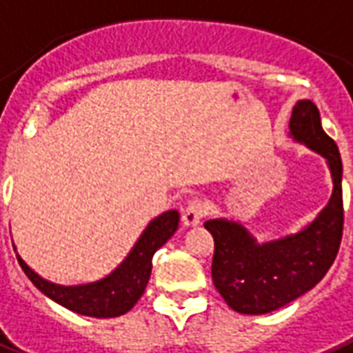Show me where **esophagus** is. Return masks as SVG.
Returning a JSON list of instances; mask_svg holds the SVG:
<instances>
[{
  "instance_id": "1",
  "label": "esophagus",
  "mask_w": 353,
  "mask_h": 353,
  "mask_svg": "<svg viewBox=\"0 0 353 353\" xmlns=\"http://www.w3.org/2000/svg\"><path fill=\"white\" fill-rule=\"evenodd\" d=\"M208 214V204L201 199H193V201L188 202V206L184 208L182 212V223L184 226H196L201 225L202 217Z\"/></svg>"
}]
</instances>
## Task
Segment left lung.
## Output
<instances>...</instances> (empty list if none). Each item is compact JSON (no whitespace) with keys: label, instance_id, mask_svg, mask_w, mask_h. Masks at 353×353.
<instances>
[{"label":"left lung","instance_id":"1","mask_svg":"<svg viewBox=\"0 0 353 353\" xmlns=\"http://www.w3.org/2000/svg\"><path fill=\"white\" fill-rule=\"evenodd\" d=\"M289 138L326 160L333 180L330 201L296 234L258 243L247 226L234 219L204 223L215 241L212 278L232 310L263 315L288 305L324 278L343 237V162L339 149L322 128L313 101H299L289 121Z\"/></svg>","mask_w":353,"mask_h":353}]
</instances>
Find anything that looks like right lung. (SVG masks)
Segmentation results:
<instances>
[{
	"label": "right lung",
	"instance_id": "right-lung-1",
	"mask_svg": "<svg viewBox=\"0 0 353 353\" xmlns=\"http://www.w3.org/2000/svg\"><path fill=\"white\" fill-rule=\"evenodd\" d=\"M180 223V214L176 210L163 212L145 226L138 241L134 243L130 252L125 256L121 263L101 280L79 285H60L54 281L34 272L29 265L21 259V269L32 285L42 291L48 299L60 304L65 310L79 313V315L95 316V319H112V316L125 315L134 307L139 296L145 291L152 270V256L158 248L171 239ZM16 250V247H14Z\"/></svg>",
	"mask_w": 353,
	"mask_h": 353
}]
</instances>
